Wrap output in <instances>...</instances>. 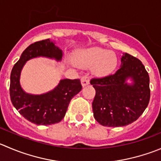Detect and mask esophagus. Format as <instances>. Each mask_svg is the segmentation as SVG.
I'll return each mask as SVG.
<instances>
[{"label": "esophagus", "instance_id": "34e87169", "mask_svg": "<svg viewBox=\"0 0 161 161\" xmlns=\"http://www.w3.org/2000/svg\"><path fill=\"white\" fill-rule=\"evenodd\" d=\"M81 82H82V86H86L90 83V77L88 75H84L81 79Z\"/></svg>", "mask_w": 161, "mask_h": 161}]
</instances>
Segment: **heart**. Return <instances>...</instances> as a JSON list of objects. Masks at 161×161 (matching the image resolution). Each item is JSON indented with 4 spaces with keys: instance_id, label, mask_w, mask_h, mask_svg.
Masks as SVG:
<instances>
[{
    "instance_id": "heart-1",
    "label": "heart",
    "mask_w": 161,
    "mask_h": 161,
    "mask_svg": "<svg viewBox=\"0 0 161 161\" xmlns=\"http://www.w3.org/2000/svg\"><path fill=\"white\" fill-rule=\"evenodd\" d=\"M117 59L112 52L101 48H90L81 53L78 64L82 68L94 66V71L97 75H105L115 68Z\"/></svg>"
}]
</instances>
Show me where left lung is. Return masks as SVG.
Instances as JSON below:
<instances>
[{
  "label": "left lung",
  "instance_id": "left-lung-1",
  "mask_svg": "<svg viewBox=\"0 0 161 161\" xmlns=\"http://www.w3.org/2000/svg\"><path fill=\"white\" fill-rule=\"evenodd\" d=\"M133 79L128 85L125 80ZM96 90L92 103L93 116L106 127H122L138 119L150 99L149 76L136 57L125 53L115 74L90 80Z\"/></svg>",
  "mask_w": 161,
  "mask_h": 161
}]
</instances>
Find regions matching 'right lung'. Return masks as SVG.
Wrapping results in <instances>:
<instances>
[{
	"label": "right lung",
	"mask_w": 161,
	"mask_h": 161,
	"mask_svg": "<svg viewBox=\"0 0 161 161\" xmlns=\"http://www.w3.org/2000/svg\"><path fill=\"white\" fill-rule=\"evenodd\" d=\"M62 55V51L49 39L36 42L23 51L12 70L9 88L11 101L25 119L37 125H51L61 121L71 100L82 90L80 79H63L49 93L31 95L25 93L20 86V72L30 59L42 56L60 60Z\"/></svg>",
	"instance_id": "obj_1"
}]
</instances>
